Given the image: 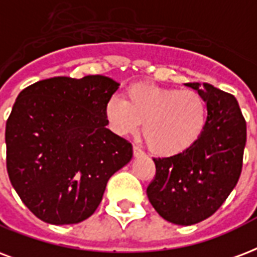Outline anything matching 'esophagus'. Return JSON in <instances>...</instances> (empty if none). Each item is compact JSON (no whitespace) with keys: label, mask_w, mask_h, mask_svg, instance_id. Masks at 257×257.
Segmentation results:
<instances>
[{"label":"esophagus","mask_w":257,"mask_h":257,"mask_svg":"<svg viewBox=\"0 0 257 257\" xmlns=\"http://www.w3.org/2000/svg\"><path fill=\"white\" fill-rule=\"evenodd\" d=\"M133 155H135L136 158H140V156L144 155V152H143L142 148H140L139 146H133Z\"/></svg>","instance_id":"obj_1"}]
</instances>
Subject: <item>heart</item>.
I'll use <instances>...</instances> for the list:
<instances>
[{
  "mask_svg": "<svg viewBox=\"0 0 257 257\" xmlns=\"http://www.w3.org/2000/svg\"><path fill=\"white\" fill-rule=\"evenodd\" d=\"M109 128L125 136L140 128L151 152L171 158L189 151L206 128L207 105L195 90L136 83L125 98L111 97L105 105Z\"/></svg>",
  "mask_w": 257,
  "mask_h": 257,
  "instance_id": "obj_1",
  "label": "heart"
}]
</instances>
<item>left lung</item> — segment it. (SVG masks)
I'll return each instance as SVG.
<instances>
[{
    "mask_svg": "<svg viewBox=\"0 0 257 257\" xmlns=\"http://www.w3.org/2000/svg\"><path fill=\"white\" fill-rule=\"evenodd\" d=\"M186 85L206 101V128L189 151L155 158L156 174L147 187L155 210L176 225L198 224L220 209L237 185L246 142V122L232 94L209 83Z\"/></svg>",
    "mask_w": 257,
    "mask_h": 257,
    "instance_id": "8db88e82",
    "label": "left lung"
}]
</instances>
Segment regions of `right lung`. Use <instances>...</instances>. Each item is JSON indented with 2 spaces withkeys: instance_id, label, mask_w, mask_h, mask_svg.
<instances>
[{
  "instance_id": "add662e5",
  "label": "right lung",
  "mask_w": 257,
  "mask_h": 257,
  "mask_svg": "<svg viewBox=\"0 0 257 257\" xmlns=\"http://www.w3.org/2000/svg\"><path fill=\"white\" fill-rule=\"evenodd\" d=\"M120 83L103 75L55 76L25 87L7 121V168L25 206L44 222L78 224L102 201L132 144L106 128Z\"/></svg>"
}]
</instances>
